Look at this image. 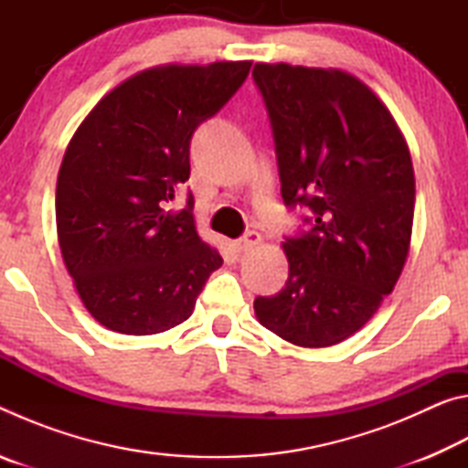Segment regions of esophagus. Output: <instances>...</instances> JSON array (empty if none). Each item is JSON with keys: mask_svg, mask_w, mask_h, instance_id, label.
<instances>
[{"mask_svg": "<svg viewBox=\"0 0 468 468\" xmlns=\"http://www.w3.org/2000/svg\"><path fill=\"white\" fill-rule=\"evenodd\" d=\"M260 241H262V235L256 233V231H250V233H245L241 239H237L235 248H237V251H250V250L256 248Z\"/></svg>", "mask_w": 468, "mask_h": 468, "instance_id": "esophagus-1", "label": "esophagus"}]
</instances>
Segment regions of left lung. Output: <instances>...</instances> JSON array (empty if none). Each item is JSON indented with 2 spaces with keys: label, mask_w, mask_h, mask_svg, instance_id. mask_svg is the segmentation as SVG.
<instances>
[{
  "label": "left lung",
  "mask_w": 468,
  "mask_h": 468,
  "mask_svg": "<svg viewBox=\"0 0 468 468\" xmlns=\"http://www.w3.org/2000/svg\"><path fill=\"white\" fill-rule=\"evenodd\" d=\"M271 117L281 194L307 206V231L287 237L289 279L256 297L264 328L299 346L355 335L390 295L407 262L415 173L394 117L343 69L256 63Z\"/></svg>",
  "instance_id": "obj_1"
}]
</instances>
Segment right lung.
Masks as SVG:
<instances>
[{"mask_svg":"<svg viewBox=\"0 0 468 468\" xmlns=\"http://www.w3.org/2000/svg\"><path fill=\"white\" fill-rule=\"evenodd\" d=\"M251 61L158 66L105 94L63 154L55 220L63 262L90 315L122 335L186 322L223 258L200 239L189 142L239 90Z\"/></svg>","mask_w":468,"mask_h":468,"instance_id":"obj_1","label":"right lung"}]
</instances>
